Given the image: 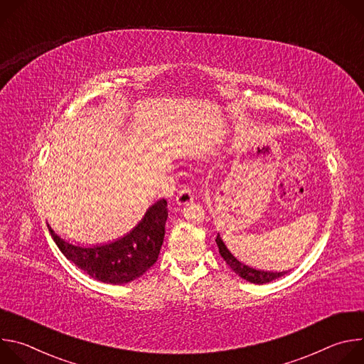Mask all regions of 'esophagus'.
Masks as SVG:
<instances>
[{
	"mask_svg": "<svg viewBox=\"0 0 364 364\" xmlns=\"http://www.w3.org/2000/svg\"><path fill=\"white\" fill-rule=\"evenodd\" d=\"M191 201H193V196H191L190 188L183 187V188L178 191L177 197H176V203H177L178 205H186V204H190Z\"/></svg>",
	"mask_w": 364,
	"mask_h": 364,
	"instance_id": "34e87169",
	"label": "esophagus"
}]
</instances>
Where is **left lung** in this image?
<instances>
[{"mask_svg":"<svg viewBox=\"0 0 364 364\" xmlns=\"http://www.w3.org/2000/svg\"><path fill=\"white\" fill-rule=\"evenodd\" d=\"M216 243L219 246V253L222 255V257L225 259V262L230 267V269L237 274L240 278L246 279L247 282H252V284H268L274 279H278L281 277H284L287 272H272V271H261V269H253L242 262H239L237 259L230 253V250L226 247L225 242L222 240L220 235L218 233V237H216Z\"/></svg>","mask_w":364,"mask_h":364,"instance_id":"1","label":"left lung"}]
</instances>
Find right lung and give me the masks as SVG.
Wrapping results in <instances>:
<instances>
[{"label":"right lung","mask_w":364,"mask_h":364,"mask_svg":"<svg viewBox=\"0 0 364 364\" xmlns=\"http://www.w3.org/2000/svg\"><path fill=\"white\" fill-rule=\"evenodd\" d=\"M167 218V200L161 198L124 237L92 247L72 245L58 236L50 225L47 228L62 253L77 268L100 282L121 285L139 278L157 262Z\"/></svg>","instance_id":"1"}]
</instances>
